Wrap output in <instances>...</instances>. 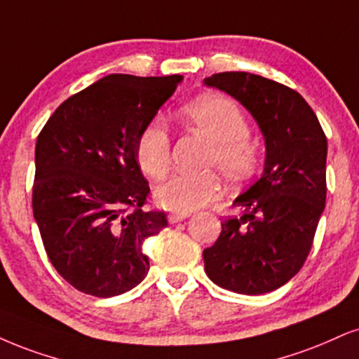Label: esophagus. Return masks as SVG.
<instances>
[{"instance_id": "1", "label": "esophagus", "mask_w": 359, "mask_h": 359, "mask_svg": "<svg viewBox=\"0 0 359 359\" xmlns=\"http://www.w3.org/2000/svg\"><path fill=\"white\" fill-rule=\"evenodd\" d=\"M188 216H189L188 213H171V215H168V221H170L171 224H175V223H180V221L187 219Z\"/></svg>"}]
</instances>
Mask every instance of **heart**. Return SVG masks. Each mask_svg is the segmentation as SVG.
Returning a JSON list of instances; mask_svg holds the SVG:
<instances>
[{
    "label": "heart",
    "instance_id": "heart-1",
    "mask_svg": "<svg viewBox=\"0 0 359 359\" xmlns=\"http://www.w3.org/2000/svg\"><path fill=\"white\" fill-rule=\"evenodd\" d=\"M189 126L215 143L210 166H218L229 183L246 181L258 168V149L248 140L245 113L231 98L206 95L181 109ZM136 161L149 178H161L171 163V140L168 128L156 118L144 126L136 141ZM221 193V180L216 172H175L154 189V200L170 211H187L205 206Z\"/></svg>",
    "mask_w": 359,
    "mask_h": 359
}]
</instances>
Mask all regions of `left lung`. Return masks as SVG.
Listing matches in <instances>:
<instances>
[{"instance_id":"left-lung-1","label":"left lung","mask_w":359,"mask_h":359,"mask_svg":"<svg viewBox=\"0 0 359 359\" xmlns=\"http://www.w3.org/2000/svg\"><path fill=\"white\" fill-rule=\"evenodd\" d=\"M240 101L258 123L264 166L236 196L240 216L224 219L221 234L203 251L215 285L241 294H263L286 285L311 250L326 203L328 141L299 93L246 72L205 78Z\"/></svg>"}]
</instances>
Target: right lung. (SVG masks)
Here are the masks:
<instances>
[{
  "mask_svg": "<svg viewBox=\"0 0 359 359\" xmlns=\"http://www.w3.org/2000/svg\"><path fill=\"white\" fill-rule=\"evenodd\" d=\"M183 76L108 74L56 108L34 151L33 215L51 264L86 294L133 290L149 271L143 243L168 226L144 211L140 133Z\"/></svg>",
  "mask_w": 359,
  "mask_h": 359,
  "instance_id": "add662e5",
  "label": "right lung"
}]
</instances>
